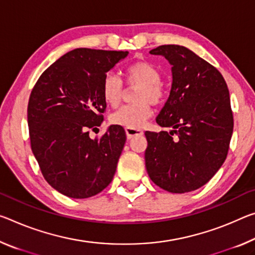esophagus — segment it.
I'll return each mask as SVG.
<instances>
[{"instance_id": "obj_1", "label": "esophagus", "mask_w": 255, "mask_h": 255, "mask_svg": "<svg viewBox=\"0 0 255 255\" xmlns=\"http://www.w3.org/2000/svg\"><path fill=\"white\" fill-rule=\"evenodd\" d=\"M126 135L128 139H131L134 138V137L142 136L143 130H140V129H135V128H126Z\"/></svg>"}]
</instances>
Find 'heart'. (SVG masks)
Listing matches in <instances>:
<instances>
[{
  "mask_svg": "<svg viewBox=\"0 0 255 255\" xmlns=\"http://www.w3.org/2000/svg\"><path fill=\"white\" fill-rule=\"evenodd\" d=\"M125 83L129 87H136L132 95L135 103L129 104L111 116V123L125 128H140L152 115L151 104H162L167 93L161 84V72L155 66L146 61L129 64L124 70ZM101 94L104 103L110 108H117L124 98V87L118 77H104Z\"/></svg>",
  "mask_w": 255,
  "mask_h": 255,
  "instance_id": "heart-1",
  "label": "heart"
}]
</instances>
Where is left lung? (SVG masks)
I'll return each mask as SVG.
<instances>
[{"label": "left lung", "instance_id": "obj_1", "mask_svg": "<svg viewBox=\"0 0 255 255\" xmlns=\"http://www.w3.org/2000/svg\"><path fill=\"white\" fill-rule=\"evenodd\" d=\"M149 53L163 55L172 66L170 95L156 117L157 125L172 130L145 131L146 170L164 191H195L228 154L234 117L227 84L217 68L185 46L161 45Z\"/></svg>", "mask_w": 255, "mask_h": 255}]
</instances>
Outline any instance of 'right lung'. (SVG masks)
Here are the masks:
<instances>
[{"label": "right lung", "instance_id": "obj_1", "mask_svg": "<svg viewBox=\"0 0 255 255\" xmlns=\"http://www.w3.org/2000/svg\"><path fill=\"white\" fill-rule=\"evenodd\" d=\"M127 51L76 48L51 64L28 102L30 146L52 187L72 199H87L111 183L126 132L112 125L92 139L107 109L101 86Z\"/></svg>", "mask_w": 255, "mask_h": 255}]
</instances>
